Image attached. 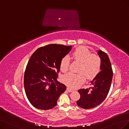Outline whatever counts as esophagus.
<instances>
[{
  "label": "esophagus",
  "instance_id": "obj_1",
  "mask_svg": "<svg viewBox=\"0 0 129 129\" xmlns=\"http://www.w3.org/2000/svg\"><path fill=\"white\" fill-rule=\"evenodd\" d=\"M67 90L69 92H72L73 90H72V89H71L70 88H67Z\"/></svg>",
  "mask_w": 129,
  "mask_h": 129
}]
</instances>
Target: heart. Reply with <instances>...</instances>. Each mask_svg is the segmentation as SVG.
I'll return each instance as SVG.
<instances>
[{
	"mask_svg": "<svg viewBox=\"0 0 129 129\" xmlns=\"http://www.w3.org/2000/svg\"><path fill=\"white\" fill-rule=\"evenodd\" d=\"M74 61L80 63L78 73H69L64 75L61 81L71 88L80 87L85 80V77L89 79H93L99 73L101 69L102 61L100 57L92 54L86 47L80 46L77 48L72 54ZM70 58L66 55L60 61V69L63 72H67L69 68Z\"/></svg>",
	"mask_w": 129,
	"mask_h": 129,
	"instance_id": "obj_1",
	"label": "heart"
}]
</instances>
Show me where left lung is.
Returning a JSON list of instances; mask_svg holds the SVG:
<instances>
[{
	"label": "left lung",
	"mask_w": 129,
	"mask_h": 129,
	"mask_svg": "<svg viewBox=\"0 0 129 129\" xmlns=\"http://www.w3.org/2000/svg\"><path fill=\"white\" fill-rule=\"evenodd\" d=\"M98 54L101 59V71L92 81V87L78 90L80 98L78 105L84 109H90L98 106L107 97L111 88L113 78V70L110 60L106 52L99 50Z\"/></svg>",
	"instance_id": "8db88e82"
}]
</instances>
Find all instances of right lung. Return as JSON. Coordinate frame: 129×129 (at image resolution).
Segmentation results:
<instances>
[{
	"mask_svg": "<svg viewBox=\"0 0 129 129\" xmlns=\"http://www.w3.org/2000/svg\"><path fill=\"white\" fill-rule=\"evenodd\" d=\"M72 46L51 44L37 49L28 60L24 76V86L28 101L35 107L48 110L57 105L66 86L58 81L61 58Z\"/></svg>",
	"mask_w": 129,
	"mask_h": 129,
	"instance_id": "obj_1",
	"label": "right lung"
}]
</instances>
